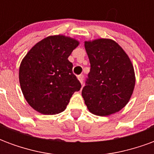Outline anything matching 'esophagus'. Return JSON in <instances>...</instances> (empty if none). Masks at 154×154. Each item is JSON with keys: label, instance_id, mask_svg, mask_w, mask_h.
Instances as JSON below:
<instances>
[{"label": "esophagus", "instance_id": "34e87169", "mask_svg": "<svg viewBox=\"0 0 154 154\" xmlns=\"http://www.w3.org/2000/svg\"><path fill=\"white\" fill-rule=\"evenodd\" d=\"M83 75H79V76L77 77V79L79 80V82H80L82 84V82H83Z\"/></svg>", "mask_w": 154, "mask_h": 154}]
</instances>
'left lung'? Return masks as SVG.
Masks as SVG:
<instances>
[{
    "label": "left lung",
    "mask_w": 154,
    "mask_h": 154,
    "mask_svg": "<svg viewBox=\"0 0 154 154\" xmlns=\"http://www.w3.org/2000/svg\"><path fill=\"white\" fill-rule=\"evenodd\" d=\"M91 70L82 95L87 109L96 116L116 113L128 104L135 86L132 62L125 51L110 38L84 42Z\"/></svg>",
    "instance_id": "obj_1"
}]
</instances>
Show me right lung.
Listing matches in <instances>:
<instances>
[{
	"label": "right lung",
	"mask_w": 154,
	"mask_h": 154,
	"mask_svg": "<svg viewBox=\"0 0 154 154\" xmlns=\"http://www.w3.org/2000/svg\"><path fill=\"white\" fill-rule=\"evenodd\" d=\"M79 41L63 35H50L38 42L22 59L19 80L24 97L38 113L56 115L67 108L81 88L68 57Z\"/></svg>",
	"instance_id": "right-lung-1"
}]
</instances>
